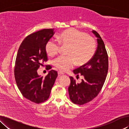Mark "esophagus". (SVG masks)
Masks as SVG:
<instances>
[{
	"label": "esophagus",
	"mask_w": 129,
	"mask_h": 129,
	"mask_svg": "<svg viewBox=\"0 0 129 129\" xmlns=\"http://www.w3.org/2000/svg\"><path fill=\"white\" fill-rule=\"evenodd\" d=\"M64 73L63 72H61V71H58V76H61V75H64Z\"/></svg>",
	"instance_id": "1"
}]
</instances>
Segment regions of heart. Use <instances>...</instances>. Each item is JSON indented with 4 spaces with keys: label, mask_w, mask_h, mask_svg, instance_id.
Listing matches in <instances>:
<instances>
[{
    "label": "heart",
    "mask_w": 129,
    "mask_h": 129,
    "mask_svg": "<svg viewBox=\"0 0 129 129\" xmlns=\"http://www.w3.org/2000/svg\"><path fill=\"white\" fill-rule=\"evenodd\" d=\"M58 41L50 39L45 44V51L50 56L60 52L61 44L69 46L68 56H60L54 60L53 64L61 71L65 72L77 64L84 65L88 63L95 53L96 44L92 37L75 28H69L61 32Z\"/></svg>",
    "instance_id": "obj_1"
}]
</instances>
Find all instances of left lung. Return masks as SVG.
I'll return each instance as SVG.
<instances>
[{
    "label": "left lung",
    "instance_id": "8db88e82",
    "mask_svg": "<svg viewBox=\"0 0 129 129\" xmlns=\"http://www.w3.org/2000/svg\"><path fill=\"white\" fill-rule=\"evenodd\" d=\"M92 32L97 38V50L87 64L73 71L75 75L83 76L84 79L78 84L72 77H70V99L74 104L80 105L97 97L104 85L108 72V56L104 41L97 32L93 30Z\"/></svg>",
    "mask_w": 129,
    "mask_h": 129
}]
</instances>
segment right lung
<instances>
[{
  "mask_svg": "<svg viewBox=\"0 0 129 129\" xmlns=\"http://www.w3.org/2000/svg\"><path fill=\"white\" fill-rule=\"evenodd\" d=\"M54 34L53 29H44L27 36L17 52L14 75L19 90L25 99L36 104L46 101L57 77L51 70L45 77L38 69L48 60L45 44Z\"/></svg>",
  "mask_w": 129,
  "mask_h": 129,
  "instance_id": "add662e5",
  "label": "right lung"
}]
</instances>
